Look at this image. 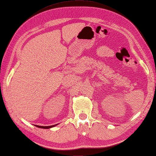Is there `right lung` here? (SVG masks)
Masks as SVG:
<instances>
[{"instance_id": "obj_1", "label": "right lung", "mask_w": 156, "mask_h": 156, "mask_svg": "<svg viewBox=\"0 0 156 156\" xmlns=\"http://www.w3.org/2000/svg\"><path fill=\"white\" fill-rule=\"evenodd\" d=\"M58 124H56V125H52V126H38V125H35L36 127H38V128H43V129H50L51 128H53L54 127V126H57Z\"/></svg>"}]
</instances>
